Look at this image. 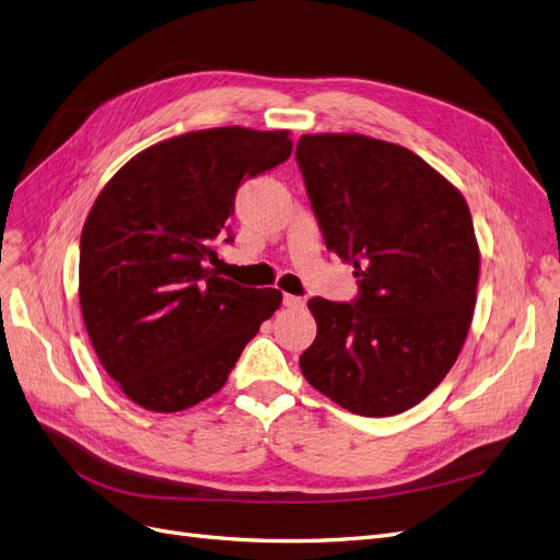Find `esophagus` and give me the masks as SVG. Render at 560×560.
Wrapping results in <instances>:
<instances>
[{
    "instance_id": "1",
    "label": "esophagus",
    "mask_w": 560,
    "mask_h": 560,
    "mask_svg": "<svg viewBox=\"0 0 560 560\" xmlns=\"http://www.w3.org/2000/svg\"><path fill=\"white\" fill-rule=\"evenodd\" d=\"M283 304L291 306V308H300V306H304V300L298 298V295H283Z\"/></svg>"
}]
</instances>
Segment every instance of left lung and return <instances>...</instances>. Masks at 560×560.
Listing matches in <instances>:
<instances>
[{"label":"left lung","instance_id":"obj_1","mask_svg":"<svg viewBox=\"0 0 560 560\" xmlns=\"http://www.w3.org/2000/svg\"><path fill=\"white\" fill-rule=\"evenodd\" d=\"M295 159L327 248L360 285L353 302L308 300L318 335L302 374L355 416H399L447 376L468 335L480 277L468 205L395 142L306 133Z\"/></svg>","mask_w":560,"mask_h":560}]
</instances>
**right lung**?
I'll return each mask as SVG.
<instances>
[{
	"label": "right lung",
	"mask_w": 560,
	"mask_h": 560,
	"mask_svg": "<svg viewBox=\"0 0 560 560\" xmlns=\"http://www.w3.org/2000/svg\"><path fill=\"white\" fill-rule=\"evenodd\" d=\"M288 131L219 127L124 163L80 235V308L96 358L133 404L177 412L219 392L272 316L277 288L219 277L214 244L240 184L283 163Z\"/></svg>",
	"instance_id": "add662e5"
}]
</instances>
